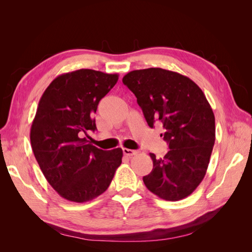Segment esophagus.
<instances>
[{"instance_id": "esophagus-1", "label": "esophagus", "mask_w": 252, "mask_h": 252, "mask_svg": "<svg viewBox=\"0 0 252 252\" xmlns=\"http://www.w3.org/2000/svg\"><path fill=\"white\" fill-rule=\"evenodd\" d=\"M123 154H124L125 156L131 157V156H135L136 154H138V151H136V150H132V149H128V148H123Z\"/></svg>"}]
</instances>
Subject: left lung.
Wrapping results in <instances>:
<instances>
[{"label": "left lung", "instance_id": "obj_1", "mask_svg": "<svg viewBox=\"0 0 252 252\" xmlns=\"http://www.w3.org/2000/svg\"><path fill=\"white\" fill-rule=\"evenodd\" d=\"M136 96L149 127L163 125L168 144L162 158L149 154L154 168L143 178L152 193L166 201L191 194L204 179L216 141V120L202 89L178 72L147 68L123 78Z\"/></svg>", "mask_w": 252, "mask_h": 252}]
</instances>
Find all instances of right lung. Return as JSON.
Returning <instances> with one entry per match:
<instances>
[{
  "instance_id": "obj_1",
  "label": "right lung",
  "mask_w": 252,
  "mask_h": 252,
  "mask_svg": "<svg viewBox=\"0 0 252 252\" xmlns=\"http://www.w3.org/2000/svg\"><path fill=\"white\" fill-rule=\"evenodd\" d=\"M119 74L80 69L53 80L37 106L30 142L37 164L64 199L84 203L106 191L122 163L123 150L98 149L85 136L96 129L98 102Z\"/></svg>"
}]
</instances>
